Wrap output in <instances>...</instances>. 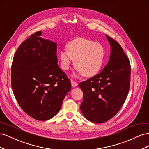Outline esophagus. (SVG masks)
I'll return each mask as SVG.
<instances>
[{
    "mask_svg": "<svg viewBox=\"0 0 149 149\" xmlns=\"http://www.w3.org/2000/svg\"><path fill=\"white\" fill-rule=\"evenodd\" d=\"M71 86L73 87H75V86H78V83H76L75 81L74 80H71Z\"/></svg>",
    "mask_w": 149,
    "mask_h": 149,
    "instance_id": "obj_1",
    "label": "esophagus"
}]
</instances>
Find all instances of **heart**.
<instances>
[{
  "mask_svg": "<svg viewBox=\"0 0 149 149\" xmlns=\"http://www.w3.org/2000/svg\"><path fill=\"white\" fill-rule=\"evenodd\" d=\"M105 49L100 43L85 38H76L60 52L61 66L69 69L71 61L75 68L84 77H92L100 71L104 61Z\"/></svg>",
  "mask_w": 149,
  "mask_h": 149,
  "instance_id": "1",
  "label": "heart"
}]
</instances>
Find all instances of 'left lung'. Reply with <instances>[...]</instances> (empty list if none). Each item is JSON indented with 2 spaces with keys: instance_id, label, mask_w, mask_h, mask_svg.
Returning a JSON list of instances; mask_svg holds the SVG:
<instances>
[{
  "instance_id": "1",
  "label": "left lung",
  "mask_w": 149,
  "mask_h": 149,
  "mask_svg": "<svg viewBox=\"0 0 149 149\" xmlns=\"http://www.w3.org/2000/svg\"><path fill=\"white\" fill-rule=\"evenodd\" d=\"M111 46L107 64L101 71L79 84L83 92L80 109L94 123H103L118 113L129 91L130 65L119 43L106 35Z\"/></svg>"
}]
</instances>
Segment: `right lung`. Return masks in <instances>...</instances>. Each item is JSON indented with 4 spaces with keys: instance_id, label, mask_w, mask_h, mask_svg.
<instances>
[{
    "instance_id": "add662e5",
    "label": "right lung",
    "mask_w": 149,
    "mask_h": 149,
    "mask_svg": "<svg viewBox=\"0 0 149 149\" xmlns=\"http://www.w3.org/2000/svg\"><path fill=\"white\" fill-rule=\"evenodd\" d=\"M31 35L16 51L12 64L11 84L22 109L38 120H47L60 111L71 82L58 66L56 43Z\"/></svg>"
}]
</instances>
